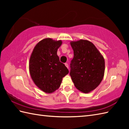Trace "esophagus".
Segmentation results:
<instances>
[{"label": "esophagus", "instance_id": "esophagus-1", "mask_svg": "<svg viewBox=\"0 0 129 129\" xmlns=\"http://www.w3.org/2000/svg\"><path fill=\"white\" fill-rule=\"evenodd\" d=\"M65 65L66 66V67L68 68V69H69V65H68L67 63H65Z\"/></svg>", "mask_w": 129, "mask_h": 129}]
</instances>
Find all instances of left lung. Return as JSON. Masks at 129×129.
<instances>
[{"mask_svg":"<svg viewBox=\"0 0 129 129\" xmlns=\"http://www.w3.org/2000/svg\"><path fill=\"white\" fill-rule=\"evenodd\" d=\"M74 57L70 64V75L79 91L89 93L102 81L105 72L103 56L93 44L81 39L70 42Z\"/></svg>","mask_w":129,"mask_h":129,"instance_id":"8db88e82","label":"left lung"}]
</instances>
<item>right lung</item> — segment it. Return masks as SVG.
<instances>
[{
    "instance_id": "right-lung-1",
    "label": "right lung",
    "mask_w": 129,
    "mask_h": 129,
    "mask_svg": "<svg viewBox=\"0 0 129 129\" xmlns=\"http://www.w3.org/2000/svg\"><path fill=\"white\" fill-rule=\"evenodd\" d=\"M61 40L45 38L35 45L29 60V72L34 84L46 93H52L61 85L62 78L69 73L60 61L57 49Z\"/></svg>"
}]
</instances>
